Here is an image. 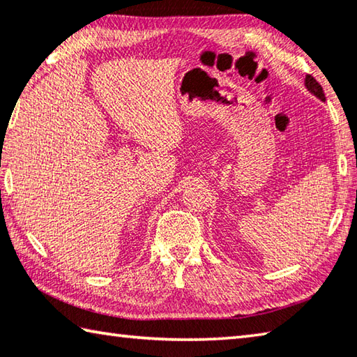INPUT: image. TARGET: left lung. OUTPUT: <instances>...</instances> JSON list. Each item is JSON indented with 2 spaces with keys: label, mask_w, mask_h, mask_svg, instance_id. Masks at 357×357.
<instances>
[{
  "label": "left lung",
  "mask_w": 357,
  "mask_h": 357,
  "mask_svg": "<svg viewBox=\"0 0 357 357\" xmlns=\"http://www.w3.org/2000/svg\"><path fill=\"white\" fill-rule=\"evenodd\" d=\"M306 87H307V89L310 90V92H312L315 96H319V98H320L321 101L326 100V98H325V92H323L321 86H320L319 81H317L314 76H310V75L306 76Z\"/></svg>",
  "instance_id": "left-lung-1"
}]
</instances>
